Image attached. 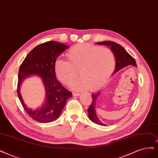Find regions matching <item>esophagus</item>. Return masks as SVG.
Listing matches in <instances>:
<instances>
[{
    "instance_id": "1",
    "label": "esophagus",
    "mask_w": 158,
    "mask_h": 158,
    "mask_svg": "<svg viewBox=\"0 0 158 158\" xmlns=\"http://www.w3.org/2000/svg\"><path fill=\"white\" fill-rule=\"evenodd\" d=\"M81 94H79V93H77V92H73V96H79Z\"/></svg>"
}]
</instances>
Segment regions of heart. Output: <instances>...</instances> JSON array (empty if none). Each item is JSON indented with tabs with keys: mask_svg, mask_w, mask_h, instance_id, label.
<instances>
[{
	"mask_svg": "<svg viewBox=\"0 0 158 158\" xmlns=\"http://www.w3.org/2000/svg\"><path fill=\"white\" fill-rule=\"evenodd\" d=\"M69 62L57 59L55 72L57 78L65 85L72 83L78 75L82 77L72 84L75 90H85L90 87L96 90L106 84L115 69V56L107 48H99L88 44L73 46L66 55Z\"/></svg>",
	"mask_w": 158,
	"mask_h": 158,
	"instance_id": "b5f03b06",
	"label": "heart"
}]
</instances>
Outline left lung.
Listing matches in <instances>:
<instances>
[{
    "label": "left lung",
    "mask_w": 158,
    "mask_h": 158,
    "mask_svg": "<svg viewBox=\"0 0 158 158\" xmlns=\"http://www.w3.org/2000/svg\"><path fill=\"white\" fill-rule=\"evenodd\" d=\"M96 44L98 45H107L109 47L110 50L113 52L116 59L115 69L114 72H113V74H115L116 72H118L119 70L127 66L132 65L137 67V64L135 59H134V58L125 50L123 47H122L120 45L113 42H109V41H105V42H98ZM101 92L102 91L100 90L92 94V100L88 109V114L90 120L94 122V123L100 126H106V124L103 123V122L99 119L96 112V102L98 100V98L101 94Z\"/></svg>",
    "instance_id": "8db88e82"
}]
</instances>
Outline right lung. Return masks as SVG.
Here are the masks:
<instances>
[{
  "label": "right lung",
  "instance_id": "obj_1",
  "mask_svg": "<svg viewBox=\"0 0 158 158\" xmlns=\"http://www.w3.org/2000/svg\"><path fill=\"white\" fill-rule=\"evenodd\" d=\"M69 47L55 41L37 45L27 55L21 64L17 83V94L22 106L32 118L42 123L53 122L59 117L62 109L72 93L68 91L56 79L55 63L58 56ZM31 76L42 79L46 90V100L37 110L28 108L20 93L22 81Z\"/></svg>",
  "mask_w": 158,
  "mask_h": 158
}]
</instances>
